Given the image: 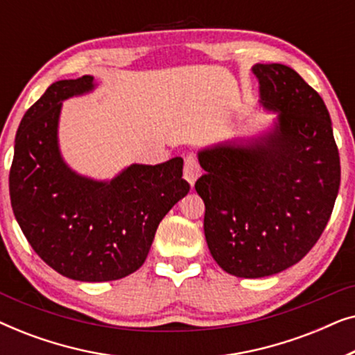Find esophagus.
Returning <instances> with one entry per match:
<instances>
[{"instance_id": "1", "label": "esophagus", "mask_w": 355, "mask_h": 355, "mask_svg": "<svg viewBox=\"0 0 355 355\" xmlns=\"http://www.w3.org/2000/svg\"><path fill=\"white\" fill-rule=\"evenodd\" d=\"M200 174H202V169L198 166L196 157H193V155H187L186 159H184V179H186L192 187L197 179L200 178Z\"/></svg>"}]
</instances>
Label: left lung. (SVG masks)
I'll use <instances>...</instances> for the list:
<instances>
[{
  "label": "left lung",
  "instance_id": "obj_1",
  "mask_svg": "<svg viewBox=\"0 0 355 355\" xmlns=\"http://www.w3.org/2000/svg\"><path fill=\"white\" fill-rule=\"evenodd\" d=\"M252 72L260 108L275 119L259 134L197 152L208 249L237 278H265L302 260L322 236L341 182L322 96L284 64H254Z\"/></svg>",
  "mask_w": 355,
  "mask_h": 355
}]
</instances>
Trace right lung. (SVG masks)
Returning a JSON list of instances; mask_svg holds the SVG:
<instances>
[{"label": "right lung", "instance_id": "add662e5", "mask_svg": "<svg viewBox=\"0 0 355 355\" xmlns=\"http://www.w3.org/2000/svg\"><path fill=\"white\" fill-rule=\"evenodd\" d=\"M92 76L58 80L24 114L14 140L9 193L37 255L66 278L121 279L144 265L164 215L187 196L182 158L125 166L111 179L77 173L62 158V101L96 89Z\"/></svg>", "mask_w": 355, "mask_h": 355}]
</instances>
